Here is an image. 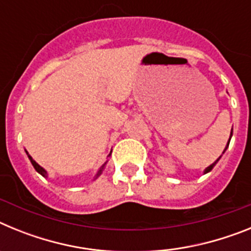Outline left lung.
<instances>
[{
	"label": "left lung",
	"instance_id": "obj_1",
	"mask_svg": "<svg viewBox=\"0 0 251 251\" xmlns=\"http://www.w3.org/2000/svg\"><path fill=\"white\" fill-rule=\"evenodd\" d=\"M231 136H232V129H231ZM231 136H230V138H231ZM229 142H230V139H229ZM227 146H229V143H227ZM227 146H226V148H227ZM226 148H225V150H226ZM224 152H225V151H224ZM212 167H214V165L206 168V170H205V174H207V172H210V171L212 170Z\"/></svg>",
	"mask_w": 251,
	"mask_h": 251
}]
</instances>
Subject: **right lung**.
<instances>
[{
  "instance_id": "1",
  "label": "right lung",
  "mask_w": 251,
  "mask_h": 251,
  "mask_svg": "<svg viewBox=\"0 0 251 251\" xmlns=\"http://www.w3.org/2000/svg\"><path fill=\"white\" fill-rule=\"evenodd\" d=\"M28 158H30L31 163H32V166H34V168H35V170H36V171H37V172H39V174H40V175H41V176H46V171H45V170H44V168H43V167H40V166H39V165H37L36 162H35V161H34V159L31 158V157H30V156H28ZM103 168H104V166H103V167H101V168H100V170H99V172H98V175H97V176H99V175H100V172H101V171H103Z\"/></svg>"
}]
</instances>
